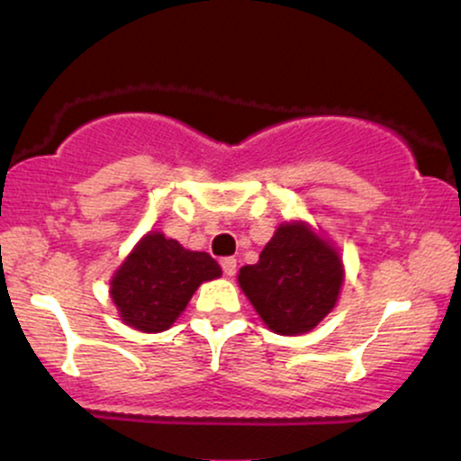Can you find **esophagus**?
<instances>
[{"instance_id":"34e87169","label":"esophagus","mask_w":461,"mask_h":461,"mask_svg":"<svg viewBox=\"0 0 461 461\" xmlns=\"http://www.w3.org/2000/svg\"><path fill=\"white\" fill-rule=\"evenodd\" d=\"M221 268H223L227 277H231V275L236 273V260L234 258H223V260H221Z\"/></svg>"}]
</instances>
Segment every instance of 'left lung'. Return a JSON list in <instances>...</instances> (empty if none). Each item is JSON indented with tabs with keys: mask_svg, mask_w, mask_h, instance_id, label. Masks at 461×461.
<instances>
[{
	"mask_svg": "<svg viewBox=\"0 0 461 461\" xmlns=\"http://www.w3.org/2000/svg\"><path fill=\"white\" fill-rule=\"evenodd\" d=\"M342 262L303 223H285L262 249L258 264L240 268L238 284L268 330L297 336L314 330L340 294Z\"/></svg>",
	"mask_w": 461,
	"mask_h": 461,
	"instance_id": "left-lung-1",
	"label": "left lung"
}]
</instances>
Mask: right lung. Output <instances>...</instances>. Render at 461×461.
I'll return each mask as SVG.
<instances>
[{
  "instance_id": "add662e5",
  "label": "right lung",
  "mask_w": 461,
  "mask_h": 461,
  "mask_svg": "<svg viewBox=\"0 0 461 461\" xmlns=\"http://www.w3.org/2000/svg\"><path fill=\"white\" fill-rule=\"evenodd\" d=\"M216 277L221 267L208 253L151 231L116 271L110 294L125 325L153 333L168 330L199 284Z\"/></svg>"
}]
</instances>
